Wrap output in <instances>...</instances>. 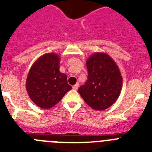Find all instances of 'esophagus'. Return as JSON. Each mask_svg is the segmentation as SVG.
Masks as SVG:
<instances>
[{
    "label": "esophagus",
    "mask_w": 152,
    "mask_h": 152,
    "mask_svg": "<svg viewBox=\"0 0 152 152\" xmlns=\"http://www.w3.org/2000/svg\"><path fill=\"white\" fill-rule=\"evenodd\" d=\"M78 87H79V84H78V83H77V84H75V85H74L72 88H73L74 90H75V91H76V90L78 89Z\"/></svg>",
    "instance_id": "obj_1"
}]
</instances>
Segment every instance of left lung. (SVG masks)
I'll list each match as a JSON object with an SVG mask.
<instances>
[{
    "label": "left lung",
    "instance_id": "left-lung-1",
    "mask_svg": "<svg viewBox=\"0 0 152 152\" xmlns=\"http://www.w3.org/2000/svg\"><path fill=\"white\" fill-rule=\"evenodd\" d=\"M86 65L88 80L79 88V94L91 108L104 110L116 101L121 92L123 78L119 67L104 52L91 55Z\"/></svg>",
    "mask_w": 152,
    "mask_h": 152
}]
</instances>
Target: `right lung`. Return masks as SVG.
<instances>
[{"label": "right lung", "instance_id": "right-lung-1", "mask_svg": "<svg viewBox=\"0 0 152 152\" xmlns=\"http://www.w3.org/2000/svg\"><path fill=\"white\" fill-rule=\"evenodd\" d=\"M60 56L46 53L40 56L29 69L26 88L32 101L42 109L54 107L72 86L67 75L59 71Z\"/></svg>", "mask_w": 152, "mask_h": 152}]
</instances>
